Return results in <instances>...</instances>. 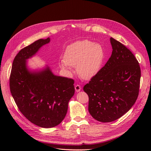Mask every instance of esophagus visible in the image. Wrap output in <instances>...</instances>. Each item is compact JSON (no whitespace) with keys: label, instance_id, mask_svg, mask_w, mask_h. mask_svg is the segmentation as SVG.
<instances>
[{"label":"esophagus","instance_id":"34e87169","mask_svg":"<svg viewBox=\"0 0 151 151\" xmlns=\"http://www.w3.org/2000/svg\"><path fill=\"white\" fill-rule=\"evenodd\" d=\"M75 89L76 92H80V91H81V86H80V85L77 84V85H76V86H75Z\"/></svg>","mask_w":151,"mask_h":151}]
</instances>
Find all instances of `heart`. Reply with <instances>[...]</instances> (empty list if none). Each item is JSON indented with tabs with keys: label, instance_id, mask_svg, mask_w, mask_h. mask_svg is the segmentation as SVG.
I'll return each mask as SVG.
<instances>
[{
	"label": "heart",
	"instance_id": "heart-1",
	"mask_svg": "<svg viewBox=\"0 0 151 151\" xmlns=\"http://www.w3.org/2000/svg\"><path fill=\"white\" fill-rule=\"evenodd\" d=\"M63 59L60 63L61 68L70 70V66H76L79 75L88 80L101 70L105 59V51L100 44L84 40L68 46Z\"/></svg>",
	"mask_w": 151,
	"mask_h": 151
}]
</instances>
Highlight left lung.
<instances>
[{
	"label": "left lung",
	"mask_w": 151,
	"mask_h": 151,
	"mask_svg": "<svg viewBox=\"0 0 151 151\" xmlns=\"http://www.w3.org/2000/svg\"><path fill=\"white\" fill-rule=\"evenodd\" d=\"M113 51L99 72L83 90L89 96V112L95 119L110 122L122 117L135 103L139 93L141 70L133 53L110 38Z\"/></svg>",
	"instance_id": "1"
}]
</instances>
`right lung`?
Returning a JSON list of instances; mask_svg holds the SVG:
<instances>
[{"mask_svg":"<svg viewBox=\"0 0 151 151\" xmlns=\"http://www.w3.org/2000/svg\"><path fill=\"white\" fill-rule=\"evenodd\" d=\"M50 38L40 39L16 55L10 77L12 97L21 113L35 125L52 128L65 118L68 104L75 93L74 80L55 75L50 67L30 70L27 60L32 58Z\"/></svg>","mask_w":151,"mask_h":151,"instance_id":"1","label":"right lung"}]
</instances>
